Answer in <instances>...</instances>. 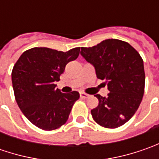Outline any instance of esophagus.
<instances>
[{"label":"esophagus","mask_w":159,"mask_h":159,"mask_svg":"<svg viewBox=\"0 0 159 159\" xmlns=\"http://www.w3.org/2000/svg\"><path fill=\"white\" fill-rule=\"evenodd\" d=\"M80 97L83 98V99H86V98L89 97V95L86 94V93H84V92H80Z\"/></svg>","instance_id":"34e87169"}]
</instances>
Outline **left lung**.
<instances>
[{"instance_id": "left-lung-1", "label": "left lung", "mask_w": 159, "mask_h": 159, "mask_svg": "<svg viewBox=\"0 0 159 159\" xmlns=\"http://www.w3.org/2000/svg\"><path fill=\"white\" fill-rule=\"evenodd\" d=\"M80 55L91 64L98 79L105 80L107 97L95 95L98 106L91 111L97 124L116 128L136 112L144 93L143 61L133 47L123 40L108 39L96 46L81 48Z\"/></svg>"}]
</instances>
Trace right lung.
Returning <instances> with one entry per match:
<instances>
[{
  "label": "right lung",
  "instance_id": "add662e5",
  "mask_svg": "<svg viewBox=\"0 0 159 159\" xmlns=\"http://www.w3.org/2000/svg\"><path fill=\"white\" fill-rule=\"evenodd\" d=\"M80 48L67 52L33 48L23 53L13 67L11 79L16 101L22 112L40 129L59 128L69 118L77 91L64 94L57 89L66 64L77 59Z\"/></svg>",
  "mask_w": 159,
  "mask_h": 159
}]
</instances>
